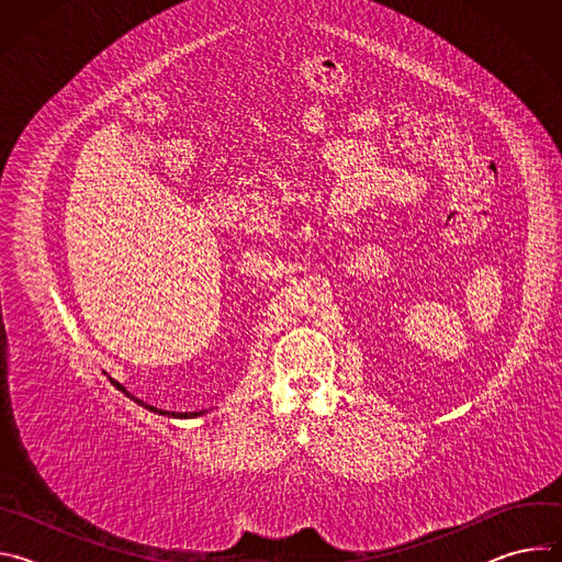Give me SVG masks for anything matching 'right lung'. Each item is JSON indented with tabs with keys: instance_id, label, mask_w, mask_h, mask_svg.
<instances>
[{
	"instance_id": "right-lung-1",
	"label": "right lung",
	"mask_w": 562,
	"mask_h": 562,
	"mask_svg": "<svg viewBox=\"0 0 562 562\" xmlns=\"http://www.w3.org/2000/svg\"><path fill=\"white\" fill-rule=\"evenodd\" d=\"M111 380V384L117 389V391H122L126 397H131L133 403H137L139 407H144V409H148V412H153V414H157V416H165V418H198V416H204L206 412H184V414H180V412H167V409H159V407H153V405H148V403H144V400H139L137 395H133L131 391H126L117 380H113V378H109Z\"/></svg>"
}]
</instances>
